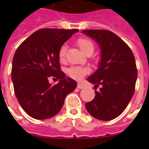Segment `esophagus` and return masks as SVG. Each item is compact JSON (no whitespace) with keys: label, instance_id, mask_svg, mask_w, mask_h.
Returning a JSON list of instances; mask_svg holds the SVG:
<instances>
[{"label":"esophagus","instance_id":"obj_1","mask_svg":"<svg viewBox=\"0 0 149 149\" xmlns=\"http://www.w3.org/2000/svg\"><path fill=\"white\" fill-rule=\"evenodd\" d=\"M77 87L78 88V89H83V88L84 87V86L82 84H81V83H78V84H77Z\"/></svg>","mask_w":149,"mask_h":149}]
</instances>
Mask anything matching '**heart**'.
Wrapping results in <instances>:
<instances>
[{
	"label": "heart",
	"mask_w": 149,
	"mask_h": 149,
	"mask_svg": "<svg viewBox=\"0 0 149 149\" xmlns=\"http://www.w3.org/2000/svg\"><path fill=\"white\" fill-rule=\"evenodd\" d=\"M77 45L79 48H81V51L84 52L85 54L89 51H93L94 49V45L92 41L86 38H81L77 40ZM65 52H66V47L65 45H63L59 51V58L61 61H63L65 59ZM89 69L86 67L82 66H72L68 69V75L71 77L76 80H81L86 74L89 73Z\"/></svg>",
	"instance_id": "1"
}]
</instances>
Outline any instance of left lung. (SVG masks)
Segmentation results:
<instances>
[{
	"label": "left lung",
	"instance_id": "8db88e82",
	"mask_svg": "<svg viewBox=\"0 0 149 149\" xmlns=\"http://www.w3.org/2000/svg\"><path fill=\"white\" fill-rule=\"evenodd\" d=\"M99 45L98 68L86 80L95 86L94 99L86 103V109L98 120L109 121L119 116L131 101L137 78L134 54L128 45L110 30H84Z\"/></svg>",
	"mask_w": 149,
	"mask_h": 149
}]
</instances>
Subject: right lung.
Listing matches in <instances>:
<instances>
[{
	"mask_svg": "<svg viewBox=\"0 0 149 149\" xmlns=\"http://www.w3.org/2000/svg\"><path fill=\"white\" fill-rule=\"evenodd\" d=\"M77 29L44 28L36 31L19 45L13 56L11 77L18 103L30 116L47 119L62 109L77 82L60 70L59 51ZM53 76L59 83L48 81Z\"/></svg>",
	"mask_w": 149,
	"mask_h": 149,
	"instance_id": "1",
	"label": "right lung"
}]
</instances>
